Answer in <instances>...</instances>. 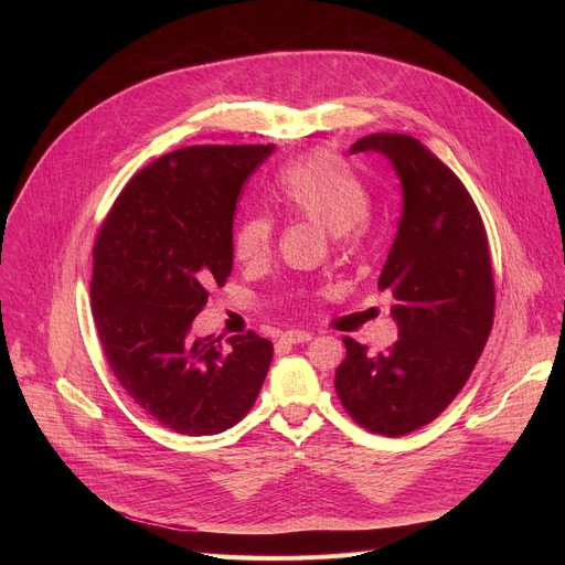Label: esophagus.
<instances>
[{
  "label": "esophagus",
  "mask_w": 565,
  "mask_h": 565,
  "mask_svg": "<svg viewBox=\"0 0 565 565\" xmlns=\"http://www.w3.org/2000/svg\"><path fill=\"white\" fill-rule=\"evenodd\" d=\"M310 340H312V335L306 333V331H286L281 335L284 344H303V342H310Z\"/></svg>",
  "instance_id": "obj_1"
}]
</instances>
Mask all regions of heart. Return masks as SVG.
I'll return each instance as SVG.
<instances>
[{"label":"heart","instance_id":"b5f03b06","mask_svg":"<svg viewBox=\"0 0 565 565\" xmlns=\"http://www.w3.org/2000/svg\"><path fill=\"white\" fill-rule=\"evenodd\" d=\"M277 205L292 218H306L353 238L364 230L369 190L364 181L333 151H315L286 166L273 188ZM275 221L268 214H248L234 227L232 248L238 262L264 264L273 253Z\"/></svg>","mask_w":565,"mask_h":565}]
</instances>
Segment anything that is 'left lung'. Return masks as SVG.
Masks as SVG:
<instances>
[{
    "label": "left lung",
    "mask_w": 565,
    "mask_h": 565,
    "mask_svg": "<svg viewBox=\"0 0 565 565\" xmlns=\"http://www.w3.org/2000/svg\"><path fill=\"white\" fill-rule=\"evenodd\" d=\"M391 160L402 183L397 234L377 279L395 299L397 342L371 355L344 338L342 407L364 429L405 436L438 418L469 380L494 324L488 232L460 179L420 140L371 134L351 153Z\"/></svg>",
    "instance_id": "left-lung-1"
}]
</instances>
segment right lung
Here are the masks:
<instances>
[{
    "mask_svg": "<svg viewBox=\"0 0 565 565\" xmlns=\"http://www.w3.org/2000/svg\"><path fill=\"white\" fill-rule=\"evenodd\" d=\"M275 145H194L156 158L118 194L94 246L92 310L136 405L183 436L234 427L259 395L273 342L192 338L207 288L232 273V221Z\"/></svg>",
    "mask_w": 565,
    "mask_h": 565,
    "instance_id": "right-lung-1",
    "label": "right lung"
}]
</instances>
